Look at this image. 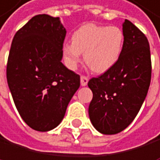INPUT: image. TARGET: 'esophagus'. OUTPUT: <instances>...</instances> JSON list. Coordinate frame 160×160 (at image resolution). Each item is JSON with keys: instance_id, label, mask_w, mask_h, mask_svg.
<instances>
[{"instance_id": "esophagus-1", "label": "esophagus", "mask_w": 160, "mask_h": 160, "mask_svg": "<svg viewBox=\"0 0 160 160\" xmlns=\"http://www.w3.org/2000/svg\"><path fill=\"white\" fill-rule=\"evenodd\" d=\"M88 78L86 77V76H82L81 77V84H82V86L86 87L88 84Z\"/></svg>"}]
</instances>
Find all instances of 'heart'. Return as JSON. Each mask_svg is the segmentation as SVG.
Masks as SVG:
<instances>
[{"instance_id": "obj_1", "label": "heart", "mask_w": 160, "mask_h": 160, "mask_svg": "<svg viewBox=\"0 0 160 160\" xmlns=\"http://www.w3.org/2000/svg\"><path fill=\"white\" fill-rule=\"evenodd\" d=\"M123 42V32L118 27L84 25L73 32L72 42L63 46V60L69 68L74 69L83 53L87 66L92 72L102 73L117 63Z\"/></svg>"}]
</instances>
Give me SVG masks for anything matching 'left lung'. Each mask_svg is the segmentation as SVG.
<instances>
[{
	"label": "left lung",
	"instance_id": "1",
	"mask_svg": "<svg viewBox=\"0 0 160 160\" xmlns=\"http://www.w3.org/2000/svg\"><path fill=\"white\" fill-rule=\"evenodd\" d=\"M122 55L114 66L88 81L92 99L89 119L102 134H115L135 118L148 94L151 79L150 48L148 38L132 22L122 24Z\"/></svg>",
	"mask_w": 160,
	"mask_h": 160
}]
</instances>
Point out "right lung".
<instances>
[{"label": "right lung", "instance_id": "right-lung-1", "mask_svg": "<svg viewBox=\"0 0 160 160\" xmlns=\"http://www.w3.org/2000/svg\"><path fill=\"white\" fill-rule=\"evenodd\" d=\"M67 31L60 18L37 15L16 32L7 63V81L24 122L48 131L62 120L81 78L62 62Z\"/></svg>", "mask_w": 160, "mask_h": 160}]
</instances>
